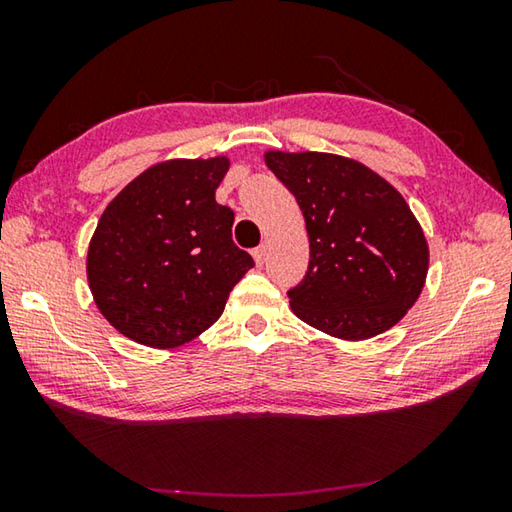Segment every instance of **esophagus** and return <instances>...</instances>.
Wrapping results in <instances>:
<instances>
[{
	"label": "esophagus",
	"mask_w": 512,
	"mask_h": 512,
	"mask_svg": "<svg viewBox=\"0 0 512 512\" xmlns=\"http://www.w3.org/2000/svg\"><path fill=\"white\" fill-rule=\"evenodd\" d=\"M253 257H255V264L262 266V264L266 262V257H268V246L262 244L259 248H255V250H253Z\"/></svg>",
	"instance_id": "esophagus-1"
}]
</instances>
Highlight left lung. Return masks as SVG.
Here are the masks:
<instances>
[{
    "label": "left lung",
    "mask_w": 512,
    "mask_h": 512,
    "mask_svg": "<svg viewBox=\"0 0 512 512\" xmlns=\"http://www.w3.org/2000/svg\"><path fill=\"white\" fill-rule=\"evenodd\" d=\"M264 162L307 223L309 268L289 291L293 314L343 341L400 323L429 271L427 237L404 196L345 155L266 151Z\"/></svg>",
    "instance_id": "8db88e82"
}]
</instances>
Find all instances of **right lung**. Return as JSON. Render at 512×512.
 <instances>
[{
  "mask_svg": "<svg viewBox=\"0 0 512 512\" xmlns=\"http://www.w3.org/2000/svg\"><path fill=\"white\" fill-rule=\"evenodd\" d=\"M228 155L151 164L112 198L90 239L85 273L101 316L146 348L171 350L223 314L253 257L232 241L214 192Z\"/></svg>",
  "mask_w": 512,
  "mask_h": 512,
  "instance_id": "1",
  "label": "right lung"
}]
</instances>
